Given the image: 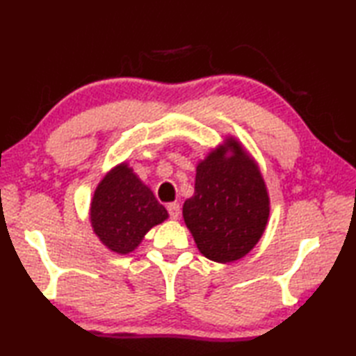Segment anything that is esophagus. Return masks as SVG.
<instances>
[{
    "label": "esophagus",
    "instance_id": "esophagus-1",
    "mask_svg": "<svg viewBox=\"0 0 356 356\" xmlns=\"http://www.w3.org/2000/svg\"><path fill=\"white\" fill-rule=\"evenodd\" d=\"M166 209H168V213H170V217L172 218V220H177V218L180 217V205L179 203H168V205H166Z\"/></svg>",
    "mask_w": 356,
    "mask_h": 356
}]
</instances>
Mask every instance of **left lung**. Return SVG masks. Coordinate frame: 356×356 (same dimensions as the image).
<instances>
[{
  "label": "left lung",
  "mask_w": 356,
  "mask_h": 356,
  "mask_svg": "<svg viewBox=\"0 0 356 356\" xmlns=\"http://www.w3.org/2000/svg\"><path fill=\"white\" fill-rule=\"evenodd\" d=\"M266 184L254 159L229 136L197 163L194 195L184 220L199 251L217 263L243 259L259 243L269 220Z\"/></svg>",
  "instance_id": "obj_1"
}]
</instances>
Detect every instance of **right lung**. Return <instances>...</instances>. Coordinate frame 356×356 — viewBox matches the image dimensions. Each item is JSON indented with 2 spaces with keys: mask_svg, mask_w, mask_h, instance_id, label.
Wrapping results in <instances>:
<instances>
[{
  "mask_svg": "<svg viewBox=\"0 0 356 356\" xmlns=\"http://www.w3.org/2000/svg\"><path fill=\"white\" fill-rule=\"evenodd\" d=\"M168 213L127 162L111 168L97 184L90 222L93 232L111 252H133L153 226L165 222Z\"/></svg>",
  "mask_w": 356,
  "mask_h": 356,
  "instance_id": "right-lung-1",
  "label": "right lung"
}]
</instances>
